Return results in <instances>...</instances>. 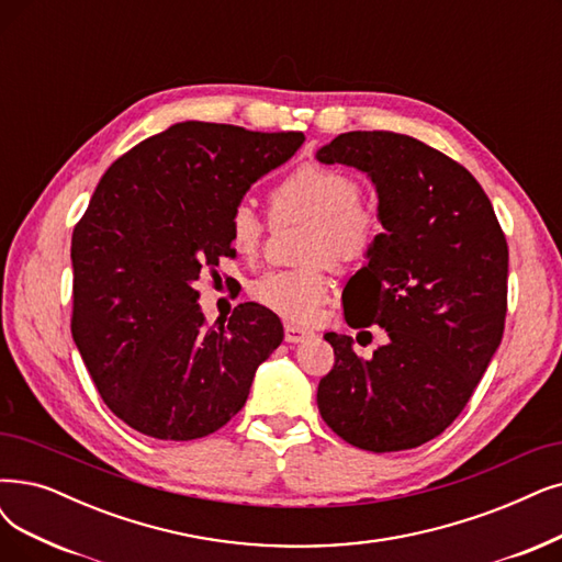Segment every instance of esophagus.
I'll return each mask as SVG.
<instances>
[{"instance_id":"1","label":"esophagus","mask_w":562,"mask_h":562,"mask_svg":"<svg viewBox=\"0 0 562 562\" xmlns=\"http://www.w3.org/2000/svg\"><path fill=\"white\" fill-rule=\"evenodd\" d=\"M313 336V329H306V327H300V325H293V323H285V341L288 344H304L306 339H311Z\"/></svg>"}]
</instances>
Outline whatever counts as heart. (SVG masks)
I'll use <instances>...</instances> for the list:
<instances>
[{
    "instance_id": "1",
    "label": "heart",
    "mask_w": 562,
    "mask_h": 562,
    "mask_svg": "<svg viewBox=\"0 0 562 562\" xmlns=\"http://www.w3.org/2000/svg\"><path fill=\"white\" fill-rule=\"evenodd\" d=\"M274 221H308L302 258L308 265L267 272L251 285L265 308L290 323H311L329 295L323 260L334 267L364 262L383 237V216L362 200V184L346 170L302 164L285 172L269 193ZM267 233L265 218L251 203H237L228 218L233 249L246 258L258 256Z\"/></svg>"
}]
</instances>
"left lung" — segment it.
Wrapping results in <instances>:
<instances>
[{
    "mask_svg": "<svg viewBox=\"0 0 562 562\" xmlns=\"http://www.w3.org/2000/svg\"><path fill=\"white\" fill-rule=\"evenodd\" d=\"M318 159L355 166L375 184L385 233L348 281L344 316L387 334L371 359L355 355L350 336L325 334L334 367L318 408L359 450H413L461 415L501 346L507 239L477 179L417 138L350 131Z\"/></svg>",
    "mask_w": 562,
    "mask_h": 562,
    "instance_id": "1",
    "label": "left lung"
}]
</instances>
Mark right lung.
I'll return each instance as SVG.
<instances>
[{
	"mask_svg": "<svg viewBox=\"0 0 562 562\" xmlns=\"http://www.w3.org/2000/svg\"><path fill=\"white\" fill-rule=\"evenodd\" d=\"M302 143V131L182 122L101 177L71 239V331L105 406L131 429L195 440L244 408L283 325L254 302L207 325L193 283L235 256L233 207Z\"/></svg>",
	"mask_w": 562,
	"mask_h": 562,
	"instance_id": "obj_1",
	"label": "right lung"
}]
</instances>
